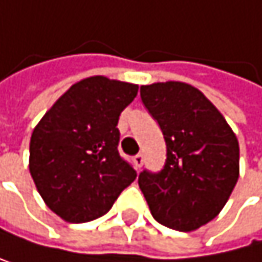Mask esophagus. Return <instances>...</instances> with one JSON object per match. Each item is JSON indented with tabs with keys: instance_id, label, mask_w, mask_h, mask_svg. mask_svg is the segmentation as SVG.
<instances>
[{
	"instance_id": "1",
	"label": "esophagus",
	"mask_w": 262,
	"mask_h": 262,
	"mask_svg": "<svg viewBox=\"0 0 262 262\" xmlns=\"http://www.w3.org/2000/svg\"><path fill=\"white\" fill-rule=\"evenodd\" d=\"M133 163H134V167L136 169H141L142 164H144V155L142 153H137L136 157L133 158Z\"/></svg>"
}]
</instances>
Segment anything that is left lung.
Wrapping results in <instances>:
<instances>
[{"label":"left lung","mask_w":262,"mask_h":262,"mask_svg":"<svg viewBox=\"0 0 262 262\" xmlns=\"http://www.w3.org/2000/svg\"><path fill=\"white\" fill-rule=\"evenodd\" d=\"M141 99L166 141L160 172L144 169L139 186L158 223L182 232L209 223L239 179V142L198 88L182 82L141 86Z\"/></svg>","instance_id":"obj_1"}]
</instances>
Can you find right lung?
Segmentation results:
<instances>
[{"label":"right lung","mask_w":262,"mask_h":262,"mask_svg":"<svg viewBox=\"0 0 262 262\" xmlns=\"http://www.w3.org/2000/svg\"><path fill=\"white\" fill-rule=\"evenodd\" d=\"M137 85L96 76L56 101L33 131L30 172L44 202L69 223L107 213L136 179L120 157L118 117L137 95Z\"/></svg>","instance_id":"1"}]
</instances>
